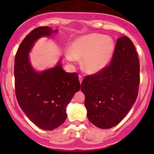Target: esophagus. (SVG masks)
<instances>
[{"mask_svg": "<svg viewBox=\"0 0 154 154\" xmlns=\"http://www.w3.org/2000/svg\"><path fill=\"white\" fill-rule=\"evenodd\" d=\"M83 77H82L81 75H79V80H80V83H82V81H83Z\"/></svg>", "mask_w": 154, "mask_h": 154, "instance_id": "esophagus-1", "label": "esophagus"}]
</instances>
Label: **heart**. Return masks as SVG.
I'll use <instances>...</instances> for the list:
<instances>
[{
    "instance_id": "b5f03b06",
    "label": "heart",
    "mask_w": 154,
    "mask_h": 154,
    "mask_svg": "<svg viewBox=\"0 0 154 154\" xmlns=\"http://www.w3.org/2000/svg\"><path fill=\"white\" fill-rule=\"evenodd\" d=\"M114 51L115 43L111 37L93 33L76 39L71 51H67L66 56L70 62L83 59L82 65L84 71L94 74L109 63Z\"/></svg>"
}]
</instances>
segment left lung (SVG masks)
<instances>
[{
    "label": "left lung",
    "mask_w": 154,
    "mask_h": 154,
    "mask_svg": "<svg viewBox=\"0 0 154 154\" xmlns=\"http://www.w3.org/2000/svg\"><path fill=\"white\" fill-rule=\"evenodd\" d=\"M139 75V57L133 42L127 36L118 38L109 64L86 76L82 82L90 122L102 129L120 123L137 98Z\"/></svg>",
    "instance_id": "8db88e82"
}]
</instances>
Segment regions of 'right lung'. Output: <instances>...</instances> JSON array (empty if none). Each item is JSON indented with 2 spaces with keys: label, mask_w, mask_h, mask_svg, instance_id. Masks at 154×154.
<instances>
[{
  "label": "right lung",
  "mask_w": 154,
  "mask_h": 154,
  "mask_svg": "<svg viewBox=\"0 0 154 154\" xmlns=\"http://www.w3.org/2000/svg\"><path fill=\"white\" fill-rule=\"evenodd\" d=\"M57 31L48 27L32 29L21 42L15 57V89L18 104L34 125L45 130L64 123L66 106L80 88L77 73L66 72L61 64L42 72H37L31 66L28 54L34 42Z\"/></svg>",
  "instance_id": "1"
}]
</instances>
